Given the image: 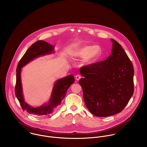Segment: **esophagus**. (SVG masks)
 <instances>
[{
  "label": "esophagus",
  "instance_id": "obj_1",
  "mask_svg": "<svg viewBox=\"0 0 147 147\" xmlns=\"http://www.w3.org/2000/svg\"><path fill=\"white\" fill-rule=\"evenodd\" d=\"M75 78H76V79L77 80H79L80 79H81L82 76H81V75H79V74H78V75H76Z\"/></svg>",
  "mask_w": 147,
  "mask_h": 147
}]
</instances>
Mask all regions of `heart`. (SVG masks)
Segmentation results:
<instances>
[{"label": "heart", "instance_id": "heart-1", "mask_svg": "<svg viewBox=\"0 0 147 147\" xmlns=\"http://www.w3.org/2000/svg\"><path fill=\"white\" fill-rule=\"evenodd\" d=\"M102 53V49L98 45L84 46L76 51L74 55L79 58H85L86 60H96L99 58Z\"/></svg>", "mask_w": 147, "mask_h": 147}]
</instances>
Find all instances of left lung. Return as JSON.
Masks as SVG:
<instances>
[{
	"label": "left lung",
	"instance_id": "8db88e82",
	"mask_svg": "<svg viewBox=\"0 0 147 147\" xmlns=\"http://www.w3.org/2000/svg\"><path fill=\"white\" fill-rule=\"evenodd\" d=\"M112 54L104 61L83 66L85 104L93 115L104 117L121 112L134 91L132 63L121 45L113 39Z\"/></svg>",
	"mask_w": 147,
	"mask_h": 147
}]
</instances>
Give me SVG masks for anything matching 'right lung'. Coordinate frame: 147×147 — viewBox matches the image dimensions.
I'll list each match as a JSON object with an SVG mask.
<instances>
[{"label":"right lung","instance_id":"obj_1","mask_svg":"<svg viewBox=\"0 0 147 147\" xmlns=\"http://www.w3.org/2000/svg\"><path fill=\"white\" fill-rule=\"evenodd\" d=\"M54 47L53 45L44 41H36L27 50L18 64L15 92L22 109L26 110L30 114L37 115H50L54 107L61 104V101L65 96L68 89L75 82L74 77L72 75L58 80L54 85L50 100L47 105L39 107H33L24 102L21 83V68L37 57L51 53Z\"/></svg>","mask_w":147,"mask_h":147}]
</instances>
